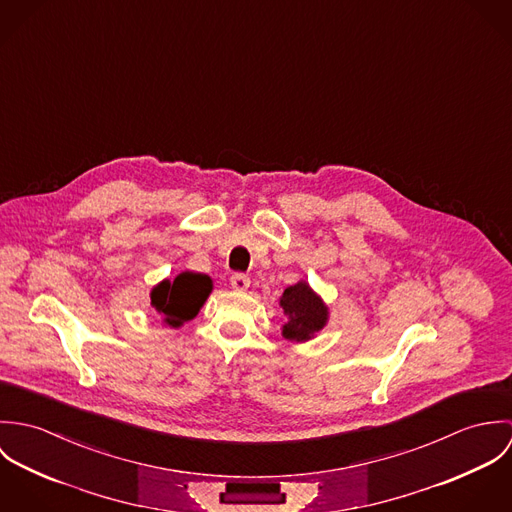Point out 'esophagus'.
<instances>
[{
	"label": "esophagus",
	"instance_id": "obj_1",
	"mask_svg": "<svg viewBox=\"0 0 512 512\" xmlns=\"http://www.w3.org/2000/svg\"><path fill=\"white\" fill-rule=\"evenodd\" d=\"M230 286H232V290H236V292H246V290L250 288V278H248L246 274H234V276L230 278Z\"/></svg>",
	"mask_w": 512,
	"mask_h": 512
}]
</instances>
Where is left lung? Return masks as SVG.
<instances>
[{"mask_svg": "<svg viewBox=\"0 0 512 512\" xmlns=\"http://www.w3.org/2000/svg\"><path fill=\"white\" fill-rule=\"evenodd\" d=\"M280 307L288 317V321L282 325V337L288 341L305 343L313 339L329 321V307L305 280H299L284 290Z\"/></svg>", "mask_w": 512, "mask_h": 512, "instance_id": "1", "label": "left lung"}]
</instances>
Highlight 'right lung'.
Listing matches in <instances>:
<instances>
[{"label": "right lung", "mask_w": 512, "mask_h": 512, "mask_svg": "<svg viewBox=\"0 0 512 512\" xmlns=\"http://www.w3.org/2000/svg\"><path fill=\"white\" fill-rule=\"evenodd\" d=\"M213 292V280L207 274L181 272L175 280H163L149 292V307L161 315L169 327H181L197 317Z\"/></svg>", "instance_id": "obj_1"}]
</instances>
